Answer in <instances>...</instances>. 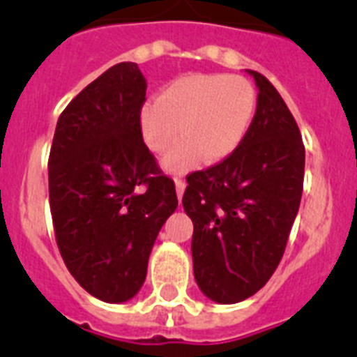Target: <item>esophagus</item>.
Instances as JSON below:
<instances>
[{
	"label": "esophagus",
	"mask_w": 357,
	"mask_h": 357,
	"mask_svg": "<svg viewBox=\"0 0 357 357\" xmlns=\"http://www.w3.org/2000/svg\"><path fill=\"white\" fill-rule=\"evenodd\" d=\"M175 189H176V198H178V202L182 200V195H184L185 191V182L181 181V178H176L175 181Z\"/></svg>",
	"instance_id": "1"
}]
</instances>
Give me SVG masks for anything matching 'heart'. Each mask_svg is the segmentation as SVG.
Segmentation results:
<instances>
[{
    "label": "heart",
    "instance_id": "obj_1",
    "mask_svg": "<svg viewBox=\"0 0 357 357\" xmlns=\"http://www.w3.org/2000/svg\"><path fill=\"white\" fill-rule=\"evenodd\" d=\"M257 93L243 77L197 73L176 78L160 93L159 102L143 107V141L155 153L168 150L181 134L184 141L164 157L169 173H184L204 160L223 162L234 155L254 121Z\"/></svg>",
    "mask_w": 357,
    "mask_h": 357
}]
</instances>
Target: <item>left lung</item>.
<instances>
[{
	"label": "left lung",
	"instance_id": "1",
	"mask_svg": "<svg viewBox=\"0 0 357 357\" xmlns=\"http://www.w3.org/2000/svg\"><path fill=\"white\" fill-rule=\"evenodd\" d=\"M257 109L234 155L188 176L182 206L193 222V272L218 304L259 291L275 272L298 213L305 150L295 118L277 89L247 69Z\"/></svg>",
	"mask_w": 357,
	"mask_h": 357
}]
</instances>
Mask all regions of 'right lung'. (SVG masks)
<instances>
[{"mask_svg":"<svg viewBox=\"0 0 357 357\" xmlns=\"http://www.w3.org/2000/svg\"><path fill=\"white\" fill-rule=\"evenodd\" d=\"M144 96L135 62L112 66L66 107L50 151L62 259L85 291L109 304L139 293L157 234L178 206L141 135Z\"/></svg>","mask_w":357,"mask_h":357,"instance_id":"1","label":"right lung"}]
</instances>
